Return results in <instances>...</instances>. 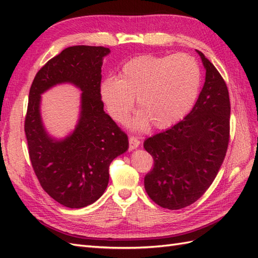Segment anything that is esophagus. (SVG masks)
<instances>
[{"instance_id":"1","label":"esophagus","mask_w":258,"mask_h":258,"mask_svg":"<svg viewBox=\"0 0 258 258\" xmlns=\"http://www.w3.org/2000/svg\"><path fill=\"white\" fill-rule=\"evenodd\" d=\"M128 141H130V151H133L135 149H138V147L141 144L140 140L138 138H134V136H131Z\"/></svg>"}]
</instances>
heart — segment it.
<instances>
[{"label": "heart", "mask_w": 258, "mask_h": 258, "mask_svg": "<svg viewBox=\"0 0 258 258\" xmlns=\"http://www.w3.org/2000/svg\"><path fill=\"white\" fill-rule=\"evenodd\" d=\"M201 82V68L193 56L146 54L126 63L119 79L104 80L100 93L108 114L117 123L127 120L136 97L141 111L134 118V127L144 130L152 123L155 128L165 130L189 113Z\"/></svg>", "instance_id": "heart-1"}]
</instances>
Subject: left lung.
<instances>
[{"label": "left lung", "instance_id": "1", "mask_svg": "<svg viewBox=\"0 0 258 258\" xmlns=\"http://www.w3.org/2000/svg\"><path fill=\"white\" fill-rule=\"evenodd\" d=\"M205 83L193 109L162 133L144 142L154 160L145 175L147 195L167 210L193 204L210 187L220 171L229 142V103L225 81L204 54Z\"/></svg>", "mask_w": 258, "mask_h": 258}]
</instances>
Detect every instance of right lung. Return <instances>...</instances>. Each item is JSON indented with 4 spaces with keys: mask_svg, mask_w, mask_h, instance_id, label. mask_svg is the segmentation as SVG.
<instances>
[{
    "mask_svg": "<svg viewBox=\"0 0 258 258\" xmlns=\"http://www.w3.org/2000/svg\"><path fill=\"white\" fill-rule=\"evenodd\" d=\"M103 46L76 45L65 48L36 73L30 89L24 131L33 169L42 188L70 208L91 205L108 184V167L128 149V139L101 100ZM72 83L82 91L80 119L76 130L57 141L41 122L40 94L52 86Z\"/></svg>",
    "mask_w": 258,
    "mask_h": 258,
    "instance_id": "1",
    "label": "right lung"
}]
</instances>
